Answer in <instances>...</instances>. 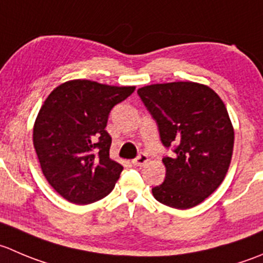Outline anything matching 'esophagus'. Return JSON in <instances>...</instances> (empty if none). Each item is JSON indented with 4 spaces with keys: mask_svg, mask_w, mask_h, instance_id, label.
<instances>
[{
    "mask_svg": "<svg viewBox=\"0 0 263 263\" xmlns=\"http://www.w3.org/2000/svg\"><path fill=\"white\" fill-rule=\"evenodd\" d=\"M147 160H149L147 155L141 153V154H139V157L135 158V159L132 160V163H134V165H136V167H141V165H144Z\"/></svg>",
    "mask_w": 263,
    "mask_h": 263,
    "instance_id": "34e87169",
    "label": "esophagus"
}]
</instances>
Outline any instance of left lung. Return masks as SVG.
<instances>
[{
    "mask_svg": "<svg viewBox=\"0 0 263 263\" xmlns=\"http://www.w3.org/2000/svg\"><path fill=\"white\" fill-rule=\"evenodd\" d=\"M155 119L165 147L164 182L152 189L155 199L177 210L200 204L225 178L234 149V127L220 96L196 82H171L137 90Z\"/></svg>",
    "mask_w": 263,
    "mask_h": 263,
    "instance_id": "left-lung-1",
    "label": "left lung"
}]
</instances>
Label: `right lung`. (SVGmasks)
I'll use <instances>...</instances> for the list:
<instances>
[{"label":"right lung","instance_id":"obj_1","mask_svg":"<svg viewBox=\"0 0 263 263\" xmlns=\"http://www.w3.org/2000/svg\"><path fill=\"white\" fill-rule=\"evenodd\" d=\"M135 86L73 80L55 88L41 106L33 145L46 180L64 199L90 204L114 189L122 167L109 157L108 117Z\"/></svg>","mask_w":263,"mask_h":263}]
</instances>
